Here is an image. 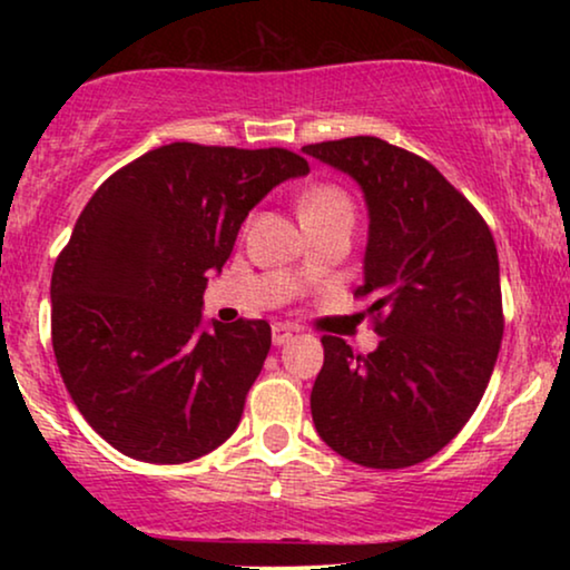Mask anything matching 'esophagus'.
<instances>
[{"label": "esophagus", "instance_id": "obj_1", "mask_svg": "<svg viewBox=\"0 0 570 570\" xmlns=\"http://www.w3.org/2000/svg\"><path fill=\"white\" fill-rule=\"evenodd\" d=\"M293 337H295V330L291 324H275V326H272V342H275L277 347L285 345V342H291Z\"/></svg>", "mask_w": 570, "mask_h": 570}]
</instances>
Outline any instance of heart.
<instances>
[{
	"label": "heart",
	"mask_w": 570,
	"mask_h": 570,
	"mask_svg": "<svg viewBox=\"0 0 570 570\" xmlns=\"http://www.w3.org/2000/svg\"><path fill=\"white\" fill-rule=\"evenodd\" d=\"M298 215L303 220H318L330 215H350L353 217V202L340 186L334 184H316L303 194L298 202Z\"/></svg>",
	"instance_id": "1"
}]
</instances>
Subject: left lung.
<instances>
[{
	"mask_svg": "<svg viewBox=\"0 0 570 570\" xmlns=\"http://www.w3.org/2000/svg\"><path fill=\"white\" fill-rule=\"evenodd\" d=\"M303 153L361 186L368 207L363 285L379 347L322 337L311 415L326 446L371 470L439 454L485 394L503 337L493 233L431 163L379 137Z\"/></svg>",
	"mask_w": 570,
	"mask_h": 570,
	"instance_id": "left-lung-1",
	"label": "left lung"
}]
</instances>
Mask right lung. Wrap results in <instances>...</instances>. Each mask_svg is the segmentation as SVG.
Here are the masks:
<instances>
[{
	"label": "right lung",
	"mask_w": 570,
	"mask_h": 570,
	"mask_svg": "<svg viewBox=\"0 0 570 570\" xmlns=\"http://www.w3.org/2000/svg\"><path fill=\"white\" fill-rule=\"evenodd\" d=\"M308 163L283 147L191 142L100 184L51 275V342L92 431L139 462L181 464L233 435L272 345L267 322H205L209 272L246 215Z\"/></svg>",
	"instance_id": "right-lung-1"
}]
</instances>
